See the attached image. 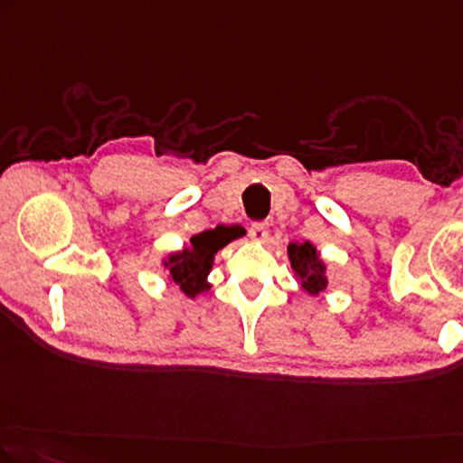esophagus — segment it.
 <instances>
[{
  "mask_svg": "<svg viewBox=\"0 0 463 463\" xmlns=\"http://www.w3.org/2000/svg\"><path fill=\"white\" fill-rule=\"evenodd\" d=\"M268 232H270V229H268V222H253L251 229H250V234L253 241H266L268 239Z\"/></svg>",
  "mask_w": 463,
  "mask_h": 463,
  "instance_id": "34e87169",
  "label": "esophagus"
}]
</instances>
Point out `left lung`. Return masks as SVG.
Masks as SVG:
<instances>
[{
  "mask_svg": "<svg viewBox=\"0 0 463 463\" xmlns=\"http://www.w3.org/2000/svg\"><path fill=\"white\" fill-rule=\"evenodd\" d=\"M287 251L288 260H291V268L295 270V276L299 279L303 291L307 295H320L326 291V266L320 260L318 250L309 241H303V243H288Z\"/></svg>",
  "mask_w": 463,
  "mask_h": 463,
  "instance_id": "1",
  "label": "left lung"
}]
</instances>
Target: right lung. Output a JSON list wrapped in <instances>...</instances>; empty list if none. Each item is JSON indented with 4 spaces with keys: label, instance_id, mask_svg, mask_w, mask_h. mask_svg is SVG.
I'll list each match as a JSON object with an SVG mask.
<instances>
[{
    "label": "right lung",
    "instance_id": "obj_1",
    "mask_svg": "<svg viewBox=\"0 0 463 463\" xmlns=\"http://www.w3.org/2000/svg\"><path fill=\"white\" fill-rule=\"evenodd\" d=\"M241 234L243 232L239 226H216L212 231L193 234L189 247H184L183 251L170 253L164 260V268H168L170 280L191 299L208 291V274L212 270L213 255L229 245L231 241L239 239Z\"/></svg>",
    "mask_w": 463,
    "mask_h": 463
}]
</instances>
